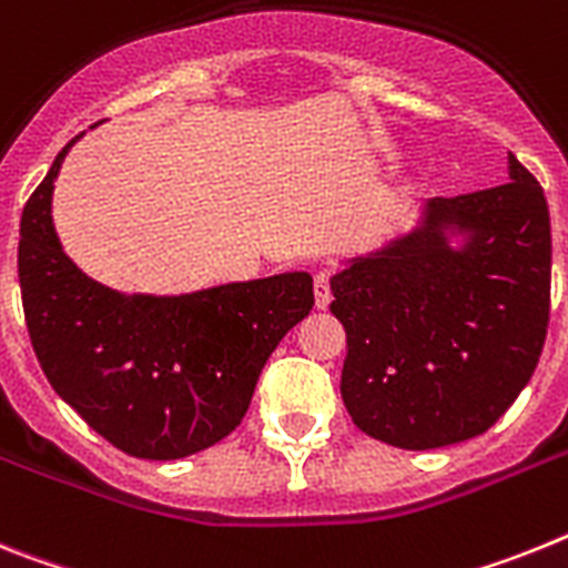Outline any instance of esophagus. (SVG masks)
Returning a JSON list of instances; mask_svg holds the SVG:
<instances>
[{
    "label": "esophagus",
    "mask_w": 568,
    "mask_h": 568,
    "mask_svg": "<svg viewBox=\"0 0 568 568\" xmlns=\"http://www.w3.org/2000/svg\"><path fill=\"white\" fill-rule=\"evenodd\" d=\"M314 303H317V308H328V303H332V274L328 271L314 274Z\"/></svg>",
    "instance_id": "34e87169"
}]
</instances>
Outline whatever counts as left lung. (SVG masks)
<instances>
[{"label":"left lung","instance_id":"8db88e82","mask_svg":"<svg viewBox=\"0 0 568 568\" xmlns=\"http://www.w3.org/2000/svg\"><path fill=\"white\" fill-rule=\"evenodd\" d=\"M509 176L434 196L420 229L332 280L339 392L374 440L423 452L477 437L535 374L549 328V205L515 154ZM446 224L473 231L460 252L445 245Z\"/></svg>","mask_w":568,"mask_h":568}]
</instances>
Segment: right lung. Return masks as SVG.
Returning <instances> with one entry per match:
<instances>
[{
  "mask_svg": "<svg viewBox=\"0 0 568 568\" xmlns=\"http://www.w3.org/2000/svg\"><path fill=\"white\" fill-rule=\"evenodd\" d=\"M68 142L19 229V285L31 345L53 392L111 446L180 460L229 437L265 359L312 312V277L280 274L189 297H122L62 254L51 194Z\"/></svg>",
  "mask_w": 568,
  "mask_h": 568,
  "instance_id": "obj_1",
  "label": "right lung"
}]
</instances>
